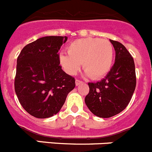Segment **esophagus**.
Instances as JSON below:
<instances>
[{
	"mask_svg": "<svg viewBox=\"0 0 152 152\" xmlns=\"http://www.w3.org/2000/svg\"><path fill=\"white\" fill-rule=\"evenodd\" d=\"M83 82L81 80H79V79H76V86H79V85L83 84Z\"/></svg>",
	"mask_w": 152,
	"mask_h": 152,
	"instance_id": "34e87169",
	"label": "esophagus"
}]
</instances>
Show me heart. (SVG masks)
Listing matches in <instances>:
<instances>
[{
	"mask_svg": "<svg viewBox=\"0 0 152 152\" xmlns=\"http://www.w3.org/2000/svg\"><path fill=\"white\" fill-rule=\"evenodd\" d=\"M67 53H61L59 61L69 75L76 74L83 63V69L91 79H99L108 73L113 64V48L106 39H78L68 45Z\"/></svg>",
	"mask_w": 152,
	"mask_h": 152,
	"instance_id": "b5f03b06",
	"label": "heart"
}]
</instances>
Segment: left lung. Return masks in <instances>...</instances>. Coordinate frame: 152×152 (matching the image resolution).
Listing matches in <instances>:
<instances>
[{
    "mask_svg": "<svg viewBox=\"0 0 152 152\" xmlns=\"http://www.w3.org/2000/svg\"><path fill=\"white\" fill-rule=\"evenodd\" d=\"M116 52L115 62L104 79L88 83L85 102L95 116L108 118L124 110L136 86L134 60L124 45L110 39Z\"/></svg>",
    "mask_w": 152,
    "mask_h": 152,
    "instance_id": "8db88e82",
    "label": "left lung"
}]
</instances>
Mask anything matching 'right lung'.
Wrapping results in <instances>:
<instances>
[{
  "label": "right lung",
  "mask_w": 152,
  "mask_h": 152,
  "mask_svg": "<svg viewBox=\"0 0 152 152\" xmlns=\"http://www.w3.org/2000/svg\"><path fill=\"white\" fill-rule=\"evenodd\" d=\"M66 36H46L28 44L17 57L14 88L20 104L36 118L60 111L75 79L60 65L58 50Z\"/></svg>",
  "instance_id": "obj_1"
}]
</instances>
